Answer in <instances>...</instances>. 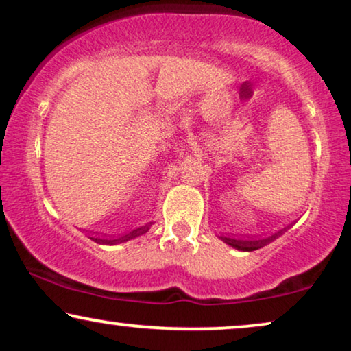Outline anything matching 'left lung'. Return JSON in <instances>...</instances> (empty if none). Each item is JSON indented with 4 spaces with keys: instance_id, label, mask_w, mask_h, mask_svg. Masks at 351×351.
Listing matches in <instances>:
<instances>
[{
    "instance_id": "obj_1",
    "label": "left lung",
    "mask_w": 351,
    "mask_h": 351,
    "mask_svg": "<svg viewBox=\"0 0 351 351\" xmlns=\"http://www.w3.org/2000/svg\"><path fill=\"white\" fill-rule=\"evenodd\" d=\"M278 234H273L270 238H262V239H234V238H227V237H220L222 241H225L230 246L239 249V251H256L258 247H263L267 243H270L271 239H275Z\"/></svg>"
}]
</instances>
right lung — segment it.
Wrapping results in <instances>:
<instances>
[{
    "label": "right lung",
    "instance_id": "right-lung-1",
    "mask_svg": "<svg viewBox=\"0 0 351 351\" xmlns=\"http://www.w3.org/2000/svg\"><path fill=\"white\" fill-rule=\"evenodd\" d=\"M95 241H97V239H95ZM102 241H104V239H102ZM105 241H107V239H105ZM113 241H117V239H112V241H108V243H113Z\"/></svg>",
    "mask_w": 351,
    "mask_h": 351
}]
</instances>
